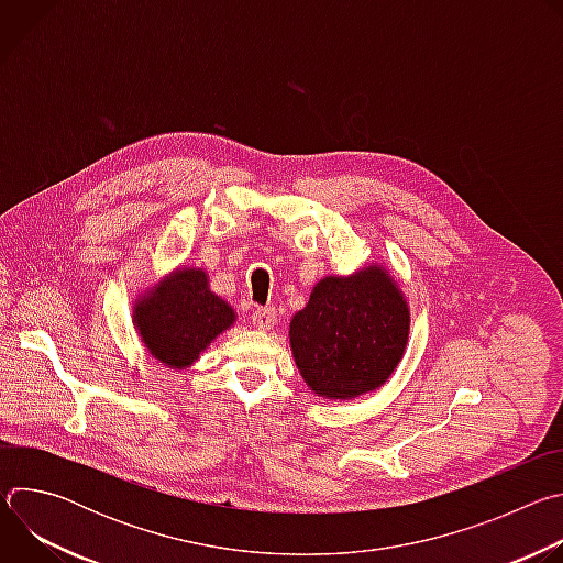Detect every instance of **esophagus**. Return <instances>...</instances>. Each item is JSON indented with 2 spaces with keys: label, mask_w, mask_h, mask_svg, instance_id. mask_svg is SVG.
<instances>
[{
  "label": "esophagus",
  "mask_w": 563,
  "mask_h": 563,
  "mask_svg": "<svg viewBox=\"0 0 563 563\" xmlns=\"http://www.w3.org/2000/svg\"><path fill=\"white\" fill-rule=\"evenodd\" d=\"M276 323V309L274 307H265V309H256L252 313V325L258 330H272Z\"/></svg>",
  "instance_id": "obj_1"
}]
</instances>
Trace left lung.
<instances>
[{
    "label": "left lung",
    "instance_id": "1",
    "mask_svg": "<svg viewBox=\"0 0 563 563\" xmlns=\"http://www.w3.org/2000/svg\"><path fill=\"white\" fill-rule=\"evenodd\" d=\"M408 336V300L383 265L323 278L289 323L300 376L332 400L380 387L404 358Z\"/></svg>",
    "mask_w": 563,
    "mask_h": 563
}]
</instances>
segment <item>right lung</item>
Wrapping results in <instances>:
<instances>
[{"instance_id": "1", "label": "right lung", "mask_w": 563, "mask_h": 563, "mask_svg": "<svg viewBox=\"0 0 563 563\" xmlns=\"http://www.w3.org/2000/svg\"><path fill=\"white\" fill-rule=\"evenodd\" d=\"M133 323L155 361L185 369L235 323V313L209 289L202 269L180 267L135 300Z\"/></svg>"}]
</instances>
